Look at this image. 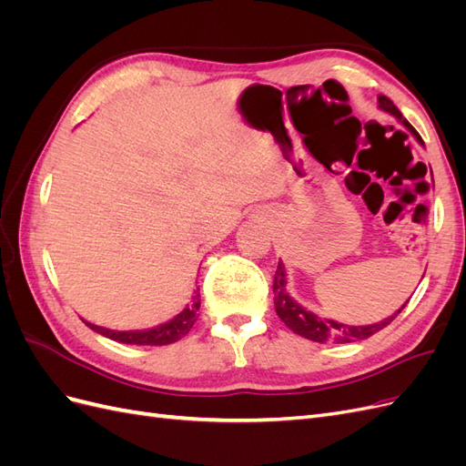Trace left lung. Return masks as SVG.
<instances>
[{
	"instance_id": "1",
	"label": "left lung",
	"mask_w": 466,
	"mask_h": 466,
	"mask_svg": "<svg viewBox=\"0 0 466 466\" xmlns=\"http://www.w3.org/2000/svg\"><path fill=\"white\" fill-rule=\"evenodd\" d=\"M377 105L379 108L387 112V115L397 118L404 128L410 132L418 142L424 146V142H421L420 134L412 128V124L408 122L402 112L394 106V103L390 101L389 96L385 95H379L377 96ZM288 286V274H286V266L284 262H278V270H276V276H274V305H276V313L278 317L286 322V327L289 330H293L295 334H299L303 338H307V340H313V342H336V344H346V342H358V340H365V338L373 336L375 332H379L380 329H385L387 324L392 322V319L397 317L404 305V303L397 313H394L392 317L380 320V322H375V324H365V327H350V324H344V322H338V320H332V319H324V317H319L317 313L309 311V309H305L301 303L295 301L291 295L288 293L286 289Z\"/></svg>"
}]
</instances>
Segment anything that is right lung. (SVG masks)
I'll use <instances>...</instances> for the list:
<instances>
[{
  "instance_id": "add662e5",
  "label": "right lung",
  "mask_w": 466,
  "mask_h": 466,
  "mask_svg": "<svg viewBox=\"0 0 466 466\" xmlns=\"http://www.w3.org/2000/svg\"><path fill=\"white\" fill-rule=\"evenodd\" d=\"M198 309H200V288H196L190 305H187L182 311L173 317L171 320H167L163 324H157L153 329L146 330H110L105 327H98V324L87 322V327L98 334H103L110 340L122 342V344H134V346H167L180 340L182 336H187L192 329V324L196 322V317H198Z\"/></svg>"
}]
</instances>
